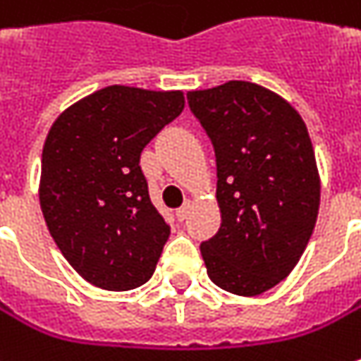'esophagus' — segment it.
Instances as JSON below:
<instances>
[{
	"label": "esophagus",
	"mask_w": 361,
	"mask_h": 361,
	"mask_svg": "<svg viewBox=\"0 0 361 361\" xmlns=\"http://www.w3.org/2000/svg\"><path fill=\"white\" fill-rule=\"evenodd\" d=\"M190 210H192V204H190V202H185L181 208H178V210H176V218H178L180 222H183V220L190 216Z\"/></svg>",
	"instance_id": "34e87169"
}]
</instances>
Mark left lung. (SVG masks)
Returning <instances> with one entry per match:
<instances>
[{"instance_id": "1", "label": "left lung", "mask_w": 361, "mask_h": 361, "mask_svg": "<svg viewBox=\"0 0 361 361\" xmlns=\"http://www.w3.org/2000/svg\"><path fill=\"white\" fill-rule=\"evenodd\" d=\"M188 104L216 153L222 224L200 244L208 276L255 297L295 269L315 228L322 188L305 123L244 80L188 92Z\"/></svg>"}]
</instances>
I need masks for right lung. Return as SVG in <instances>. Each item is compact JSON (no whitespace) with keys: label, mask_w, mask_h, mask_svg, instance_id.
<instances>
[{"label":"right lung","mask_w":361,"mask_h":361,"mask_svg":"<svg viewBox=\"0 0 361 361\" xmlns=\"http://www.w3.org/2000/svg\"><path fill=\"white\" fill-rule=\"evenodd\" d=\"M183 111L180 90H97L56 118L42 151L39 206L54 243L90 285L147 283L169 238L141 151Z\"/></svg>","instance_id":"obj_1"}]
</instances>
